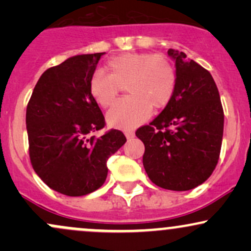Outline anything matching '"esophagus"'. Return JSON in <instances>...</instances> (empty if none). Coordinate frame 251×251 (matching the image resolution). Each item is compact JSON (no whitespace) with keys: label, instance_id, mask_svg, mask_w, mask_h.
Masks as SVG:
<instances>
[{"label":"esophagus","instance_id":"obj_1","mask_svg":"<svg viewBox=\"0 0 251 251\" xmlns=\"http://www.w3.org/2000/svg\"><path fill=\"white\" fill-rule=\"evenodd\" d=\"M125 135L127 139H129V138H133L134 137V132L133 131H125Z\"/></svg>","mask_w":251,"mask_h":251}]
</instances>
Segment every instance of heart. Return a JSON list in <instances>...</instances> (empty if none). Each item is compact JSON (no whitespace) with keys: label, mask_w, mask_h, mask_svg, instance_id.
I'll return each mask as SVG.
<instances>
[{"label":"heart","mask_w":251,"mask_h":251,"mask_svg":"<svg viewBox=\"0 0 251 251\" xmlns=\"http://www.w3.org/2000/svg\"><path fill=\"white\" fill-rule=\"evenodd\" d=\"M108 74L97 71L89 79V93L101 107H109L124 86L127 98L118 101L107 113L112 127L132 129L154 111L169 105L177 88L174 62L163 54L131 51L106 62Z\"/></svg>","instance_id":"b5f03b06"}]
</instances>
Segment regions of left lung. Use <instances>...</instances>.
<instances>
[{
  "label": "left lung",
  "mask_w": 251,
  "mask_h": 251,
  "mask_svg": "<svg viewBox=\"0 0 251 251\" xmlns=\"http://www.w3.org/2000/svg\"><path fill=\"white\" fill-rule=\"evenodd\" d=\"M176 60L177 88L162 113L135 131L145 145L143 164L152 183L186 191L211 176L220 159L224 112L209 71L183 51Z\"/></svg>",
  "instance_id": "1"
}]
</instances>
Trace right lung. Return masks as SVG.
Returning a JSON list of instances; mask_svg holds the SVG:
<instances>
[{
	"label": "right lung",
	"instance_id": "obj_1",
	"mask_svg": "<svg viewBox=\"0 0 251 251\" xmlns=\"http://www.w3.org/2000/svg\"><path fill=\"white\" fill-rule=\"evenodd\" d=\"M102 54L76 55L48 68L27 105L31 166L50 189L71 197L99 189L107 177L106 162L126 142L114 128L92 135L106 125L89 93V79Z\"/></svg>",
	"mask_w": 251,
	"mask_h": 251
}]
</instances>
